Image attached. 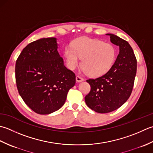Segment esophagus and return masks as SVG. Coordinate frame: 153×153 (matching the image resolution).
I'll list each match as a JSON object with an SVG mask.
<instances>
[{
    "label": "esophagus",
    "mask_w": 153,
    "mask_h": 153,
    "mask_svg": "<svg viewBox=\"0 0 153 153\" xmlns=\"http://www.w3.org/2000/svg\"><path fill=\"white\" fill-rule=\"evenodd\" d=\"M76 82H82V81H83L84 79L82 77H80V76H76Z\"/></svg>",
    "instance_id": "esophagus-1"
}]
</instances>
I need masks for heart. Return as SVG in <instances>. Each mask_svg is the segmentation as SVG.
Wrapping results in <instances>:
<instances>
[{"label":"heart","instance_id":"b5f03b06","mask_svg":"<svg viewBox=\"0 0 153 153\" xmlns=\"http://www.w3.org/2000/svg\"><path fill=\"white\" fill-rule=\"evenodd\" d=\"M68 67L74 69L80 64L89 75L98 76L110 70L116 59V49L109 43L88 37H79L64 51Z\"/></svg>","mask_w":153,"mask_h":153}]
</instances>
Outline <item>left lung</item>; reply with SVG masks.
<instances>
[{
	"label": "left lung",
	"mask_w": 153,
	"mask_h": 153,
	"mask_svg": "<svg viewBox=\"0 0 153 153\" xmlns=\"http://www.w3.org/2000/svg\"><path fill=\"white\" fill-rule=\"evenodd\" d=\"M110 41L120 47V53L110 69L104 75L86 80L91 87L85 102L92 110L109 113L121 107L131 94L137 73V59L126 40L108 33Z\"/></svg>",
	"instance_id": "obj_1"
}]
</instances>
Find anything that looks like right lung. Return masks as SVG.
I'll use <instances>...</instances> for the list:
<instances>
[{"label":"right lung","mask_w":153,"mask_h":153,"mask_svg":"<svg viewBox=\"0 0 153 153\" xmlns=\"http://www.w3.org/2000/svg\"><path fill=\"white\" fill-rule=\"evenodd\" d=\"M57 45L55 37L36 40L23 49L16 62L18 92L27 106L38 114L60 109L76 82L75 74L64 65Z\"/></svg>","instance_id":"right-lung-1"}]
</instances>
